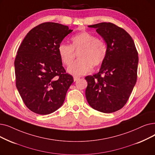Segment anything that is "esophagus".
<instances>
[{
    "instance_id": "esophagus-1",
    "label": "esophagus",
    "mask_w": 155,
    "mask_h": 155,
    "mask_svg": "<svg viewBox=\"0 0 155 155\" xmlns=\"http://www.w3.org/2000/svg\"><path fill=\"white\" fill-rule=\"evenodd\" d=\"M80 78V77H76V76H75V77H73V79H74V81L75 82H76V81H77V80H78Z\"/></svg>"
}]
</instances>
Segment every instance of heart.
Listing matches in <instances>:
<instances>
[{
	"mask_svg": "<svg viewBox=\"0 0 155 155\" xmlns=\"http://www.w3.org/2000/svg\"><path fill=\"white\" fill-rule=\"evenodd\" d=\"M71 45L61 43L58 52L61 61L70 66L78 53L79 59L68 68V71L75 75H83L91 71L92 66L96 67L105 60L107 52L106 43L91 33L84 31L71 38Z\"/></svg>",
	"mask_w": 155,
	"mask_h": 155,
	"instance_id": "b5f03b06",
	"label": "heart"
}]
</instances>
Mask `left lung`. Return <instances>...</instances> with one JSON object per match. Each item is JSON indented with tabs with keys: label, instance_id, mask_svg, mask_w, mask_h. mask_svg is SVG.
<instances>
[{
	"label": "left lung",
	"instance_id": "8db88e82",
	"mask_svg": "<svg viewBox=\"0 0 155 155\" xmlns=\"http://www.w3.org/2000/svg\"><path fill=\"white\" fill-rule=\"evenodd\" d=\"M107 44V52L99 71L87 76L85 96L89 105L110 113L125 106L137 81L138 52L131 36L111 23L89 25Z\"/></svg>",
	"mask_w": 155,
	"mask_h": 155
}]
</instances>
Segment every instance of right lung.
<instances>
[{"mask_svg":"<svg viewBox=\"0 0 155 155\" xmlns=\"http://www.w3.org/2000/svg\"><path fill=\"white\" fill-rule=\"evenodd\" d=\"M73 30L45 22L32 28L20 45L15 60L16 85L26 106L39 115L61 107L73 77L63 66L58 47Z\"/></svg>","mask_w":155,"mask_h":155,"instance_id":"add662e5","label":"right lung"}]
</instances>
